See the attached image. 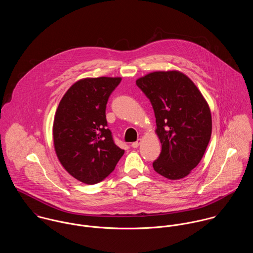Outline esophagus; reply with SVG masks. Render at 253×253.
Instances as JSON below:
<instances>
[{
    "mask_svg": "<svg viewBox=\"0 0 253 253\" xmlns=\"http://www.w3.org/2000/svg\"><path fill=\"white\" fill-rule=\"evenodd\" d=\"M140 142H141V140L139 139V140H137V141H134V142H132L131 146H132L133 148H137V147H139V145H140Z\"/></svg>",
    "mask_w": 253,
    "mask_h": 253,
    "instance_id": "1",
    "label": "esophagus"
}]
</instances>
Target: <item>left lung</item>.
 <instances>
[{
    "label": "left lung",
    "instance_id": "left-lung-1",
    "mask_svg": "<svg viewBox=\"0 0 253 253\" xmlns=\"http://www.w3.org/2000/svg\"><path fill=\"white\" fill-rule=\"evenodd\" d=\"M136 84L149 99L162 150L153 169L180 179L200 163L211 136L209 105L193 82L177 71L153 72Z\"/></svg>",
    "mask_w": 253,
    "mask_h": 253
}]
</instances>
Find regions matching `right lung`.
I'll use <instances>...</instances> for the list:
<instances>
[{
    "label": "right lung",
    "mask_w": 253,
    "mask_h": 253,
    "mask_svg": "<svg viewBox=\"0 0 253 253\" xmlns=\"http://www.w3.org/2000/svg\"><path fill=\"white\" fill-rule=\"evenodd\" d=\"M121 78L84 79L63 96L53 122L57 157L78 180L95 184L113 172L124 154L108 129L106 108Z\"/></svg>",
    "instance_id": "obj_1"
}]
</instances>
